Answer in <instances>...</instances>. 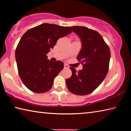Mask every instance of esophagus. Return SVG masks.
<instances>
[{
  "label": "esophagus",
  "mask_w": 131,
  "mask_h": 131,
  "mask_svg": "<svg viewBox=\"0 0 131 131\" xmlns=\"http://www.w3.org/2000/svg\"><path fill=\"white\" fill-rule=\"evenodd\" d=\"M64 68H66V69H69V65H67L66 63H65V64H64Z\"/></svg>",
  "instance_id": "obj_1"
}]
</instances>
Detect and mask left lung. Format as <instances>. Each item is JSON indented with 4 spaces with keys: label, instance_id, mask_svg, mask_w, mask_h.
<instances>
[{
    "label": "left lung",
    "instance_id": "1",
    "mask_svg": "<svg viewBox=\"0 0 131 131\" xmlns=\"http://www.w3.org/2000/svg\"><path fill=\"white\" fill-rule=\"evenodd\" d=\"M70 28L81 40V49L77 59L83 64V69L77 72L74 68H70L72 75L66 80V86L73 94L86 95L96 89L107 75L110 48L96 31L84 26Z\"/></svg>",
    "mask_w": 131,
    "mask_h": 131
}]
</instances>
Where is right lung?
I'll list each match as a JSON object with an SVG mask.
<instances>
[{
    "instance_id": "right-lung-1",
    "label": "right lung",
    "mask_w": 131,
    "mask_h": 131,
    "mask_svg": "<svg viewBox=\"0 0 131 131\" xmlns=\"http://www.w3.org/2000/svg\"><path fill=\"white\" fill-rule=\"evenodd\" d=\"M69 26L43 24L24 34L15 50V59L22 81L31 91L44 93L52 88L63 63L47 59L50 50L61 37L72 33Z\"/></svg>"
}]
</instances>
